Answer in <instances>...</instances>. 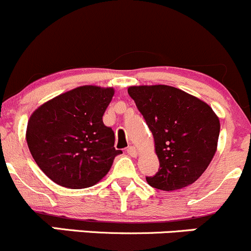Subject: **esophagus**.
Instances as JSON below:
<instances>
[{
    "mask_svg": "<svg viewBox=\"0 0 251 251\" xmlns=\"http://www.w3.org/2000/svg\"><path fill=\"white\" fill-rule=\"evenodd\" d=\"M127 153L130 154L131 156H133V158H136V156L138 155V151H137V148H136V147H128L127 148Z\"/></svg>",
    "mask_w": 251,
    "mask_h": 251,
    "instance_id": "obj_1",
    "label": "esophagus"
}]
</instances>
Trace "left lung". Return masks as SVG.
<instances>
[{
  "label": "left lung",
  "mask_w": 251,
  "mask_h": 251,
  "mask_svg": "<svg viewBox=\"0 0 251 251\" xmlns=\"http://www.w3.org/2000/svg\"><path fill=\"white\" fill-rule=\"evenodd\" d=\"M127 92L153 133L160 164L146 178L149 186L170 192L194 183L216 153L219 116L207 103L173 86H130Z\"/></svg>",
  "instance_id": "1"
}]
</instances>
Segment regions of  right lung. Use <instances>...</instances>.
I'll use <instances>...</instances> for the list:
<instances>
[{
	"label": "right lung",
	"instance_id": "1",
	"mask_svg": "<svg viewBox=\"0 0 251 251\" xmlns=\"http://www.w3.org/2000/svg\"><path fill=\"white\" fill-rule=\"evenodd\" d=\"M113 87L86 85L40 105L30 116L26 142L32 158L47 177L72 189L95 186L109 173L121 151L103 114Z\"/></svg>",
	"mask_w": 251,
	"mask_h": 251
}]
</instances>
